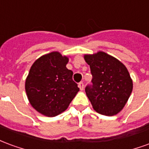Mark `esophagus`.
I'll return each instance as SVG.
<instances>
[{"mask_svg": "<svg viewBox=\"0 0 149 149\" xmlns=\"http://www.w3.org/2000/svg\"><path fill=\"white\" fill-rule=\"evenodd\" d=\"M78 86H79V88H80V89H81V90H84V85L83 82H80V83L78 84Z\"/></svg>", "mask_w": 149, "mask_h": 149, "instance_id": "34e87169", "label": "esophagus"}]
</instances>
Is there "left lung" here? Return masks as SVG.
<instances>
[{"mask_svg":"<svg viewBox=\"0 0 149 149\" xmlns=\"http://www.w3.org/2000/svg\"><path fill=\"white\" fill-rule=\"evenodd\" d=\"M84 58L93 75V85L85 88V93L93 109L104 116L116 115L132 91L128 69L119 60L102 51L85 54Z\"/></svg>","mask_w":149,"mask_h":149,"instance_id":"8db88e82","label":"left lung"}]
</instances>
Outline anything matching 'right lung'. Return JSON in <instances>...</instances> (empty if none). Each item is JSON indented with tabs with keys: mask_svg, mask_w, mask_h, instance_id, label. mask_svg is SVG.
Wrapping results in <instances>:
<instances>
[{
	"mask_svg": "<svg viewBox=\"0 0 149 149\" xmlns=\"http://www.w3.org/2000/svg\"><path fill=\"white\" fill-rule=\"evenodd\" d=\"M68 56L59 52L41 56L31 66L25 80L30 104L40 114L52 117L68 109L80 88L66 68Z\"/></svg>",
	"mask_w": 149,
	"mask_h": 149,
	"instance_id": "obj_1",
	"label": "right lung"
}]
</instances>
